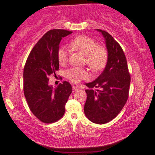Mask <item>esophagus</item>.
<instances>
[{"label": "esophagus", "instance_id": "1", "mask_svg": "<svg viewBox=\"0 0 155 155\" xmlns=\"http://www.w3.org/2000/svg\"><path fill=\"white\" fill-rule=\"evenodd\" d=\"M79 88H80L79 86H72V89H73L74 91H77Z\"/></svg>", "mask_w": 155, "mask_h": 155}]
</instances>
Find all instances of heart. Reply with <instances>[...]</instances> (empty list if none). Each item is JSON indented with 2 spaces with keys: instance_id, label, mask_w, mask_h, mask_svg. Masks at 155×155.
<instances>
[{
  "instance_id": "heart-1",
  "label": "heart",
  "mask_w": 155,
  "mask_h": 155,
  "mask_svg": "<svg viewBox=\"0 0 155 155\" xmlns=\"http://www.w3.org/2000/svg\"><path fill=\"white\" fill-rule=\"evenodd\" d=\"M70 47L83 53L86 56V62L94 71L102 70L108 61V52L104 47H99L96 41L88 36L81 35L74 39L70 42ZM58 60L61 64L67 61L68 51L65 47H60L58 50ZM67 76L70 81L78 83L88 76L87 71L84 69L74 67L68 70Z\"/></svg>"
}]
</instances>
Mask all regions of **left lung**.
Masks as SVG:
<instances>
[{
  "label": "left lung",
  "mask_w": 155,
  "mask_h": 155,
  "mask_svg": "<svg viewBox=\"0 0 155 155\" xmlns=\"http://www.w3.org/2000/svg\"><path fill=\"white\" fill-rule=\"evenodd\" d=\"M102 34L108 51V61L101 74L94 81L86 83L87 99L84 113L96 124L112 120L120 112L128 98L130 76L126 57L120 45L106 31L96 29ZM92 87H99L94 91Z\"/></svg>",
  "instance_id": "obj_1"
}]
</instances>
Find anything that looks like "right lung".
I'll return each mask as SVG.
<instances>
[{
    "label": "right lung",
    "mask_w": 155,
    "mask_h": 155,
    "mask_svg": "<svg viewBox=\"0 0 155 155\" xmlns=\"http://www.w3.org/2000/svg\"><path fill=\"white\" fill-rule=\"evenodd\" d=\"M71 33L59 29L48 31L33 47L25 65V97L33 114L43 123L56 122L63 116L72 92L67 81L54 88L49 84V76L59 70V43Z\"/></svg>",
    "instance_id": "add662e5"
}]
</instances>
